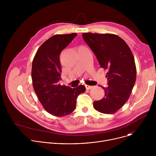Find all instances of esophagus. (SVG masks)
<instances>
[{"label":"esophagus","mask_w":156,"mask_h":156,"mask_svg":"<svg viewBox=\"0 0 156 156\" xmlns=\"http://www.w3.org/2000/svg\"><path fill=\"white\" fill-rule=\"evenodd\" d=\"M85 87L87 90H91V89H92L93 87V86H89V85H86Z\"/></svg>","instance_id":"34e87169"}]
</instances>
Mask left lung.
Segmentation results:
<instances>
[{"label": "left lung", "instance_id": "1", "mask_svg": "<svg viewBox=\"0 0 156 156\" xmlns=\"http://www.w3.org/2000/svg\"><path fill=\"white\" fill-rule=\"evenodd\" d=\"M87 43L101 65L107 70L108 87L104 97L94 101V108L98 112L111 114L118 111L128 100L136 78V68L133 55L125 41L116 34L83 33Z\"/></svg>", "mask_w": 156, "mask_h": 156}]
</instances>
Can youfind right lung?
Returning <instances> with one entry per match:
<instances>
[{
	"label": "right lung",
	"instance_id": "obj_1",
	"mask_svg": "<svg viewBox=\"0 0 156 156\" xmlns=\"http://www.w3.org/2000/svg\"><path fill=\"white\" fill-rule=\"evenodd\" d=\"M77 35L55 34L37 49L32 63L31 77L34 90L47 112L55 117L70 114L75 109L77 97L86 91L83 85L71 88L60 85V54Z\"/></svg>",
	"mask_w": 156,
	"mask_h": 156
}]
</instances>
